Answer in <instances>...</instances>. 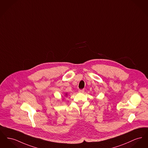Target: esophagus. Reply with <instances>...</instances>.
Listing matches in <instances>:
<instances>
[{
	"label": "esophagus",
	"instance_id": "obj_1",
	"mask_svg": "<svg viewBox=\"0 0 148 148\" xmlns=\"http://www.w3.org/2000/svg\"><path fill=\"white\" fill-rule=\"evenodd\" d=\"M78 92L79 93H83L84 92V89H79Z\"/></svg>",
	"mask_w": 148,
	"mask_h": 148
}]
</instances>
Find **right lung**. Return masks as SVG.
I'll use <instances>...</instances> for the list:
<instances>
[{"label": "right lung", "instance_id": "right-lung-1", "mask_svg": "<svg viewBox=\"0 0 148 148\" xmlns=\"http://www.w3.org/2000/svg\"><path fill=\"white\" fill-rule=\"evenodd\" d=\"M67 95V94H66V95Z\"/></svg>", "mask_w": 148, "mask_h": 148}]
</instances>
